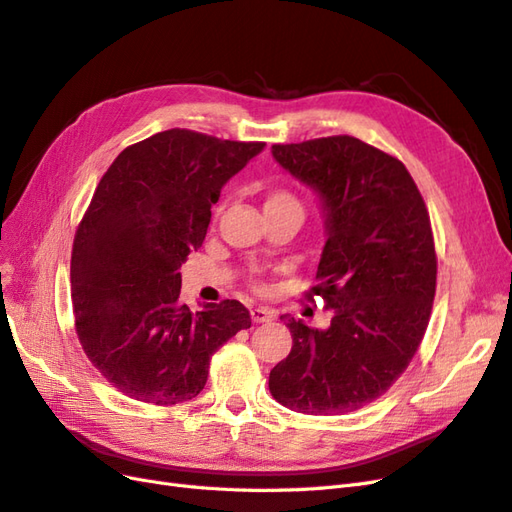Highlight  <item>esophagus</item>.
<instances>
[{"label":"esophagus","instance_id":"esophagus-1","mask_svg":"<svg viewBox=\"0 0 512 512\" xmlns=\"http://www.w3.org/2000/svg\"><path fill=\"white\" fill-rule=\"evenodd\" d=\"M250 314H252V320H254L256 324L269 322V320L275 318V312H273V309H269V307H252Z\"/></svg>","mask_w":512,"mask_h":512}]
</instances>
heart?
Returning a JSON list of instances; mask_svg holds the SVG:
<instances>
[{
	"label": "heart",
	"mask_w": 512,
	"mask_h": 512,
	"mask_svg": "<svg viewBox=\"0 0 512 512\" xmlns=\"http://www.w3.org/2000/svg\"><path fill=\"white\" fill-rule=\"evenodd\" d=\"M284 205H297V207H301L299 198L294 196L292 192L284 190V188H269V190L265 192V209L284 207Z\"/></svg>",
	"instance_id": "1"
}]
</instances>
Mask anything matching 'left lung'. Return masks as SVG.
Here are the masks:
<instances>
[{
  "mask_svg": "<svg viewBox=\"0 0 512 512\" xmlns=\"http://www.w3.org/2000/svg\"><path fill=\"white\" fill-rule=\"evenodd\" d=\"M273 158L322 196L329 239L305 299H324L331 327L288 320L292 348L269 391L303 414L361 410L425 337L438 277L429 211L404 162L354 136L273 145Z\"/></svg>",
  "mask_w": 512,
  "mask_h": 512,
  "instance_id": "obj_1",
  "label": "left lung"
}]
</instances>
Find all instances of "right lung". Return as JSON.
Listing matches in <instances>:
<instances>
[{
	"label": "right lung",
	"instance_id": "add662e5",
	"mask_svg": "<svg viewBox=\"0 0 512 512\" xmlns=\"http://www.w3.org/2000/svg\"><path fill=\"white\" fill-rule=\"evenodd\" d=\"M265 143L185 128L123 149L76 228L70 282L79 342L117 391L177 406L205 389L213 352L252 327L235 301L181 303V265L205 241L211 205Z\"/></svg>",
	"mask_w": 512,
	"mask_h": 512
}]
</instances>
